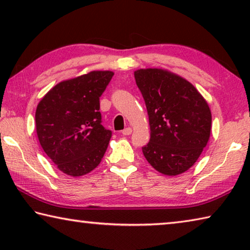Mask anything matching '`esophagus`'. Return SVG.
<instances>
[{"instance_id":"obj_1","label":"esophagus","mask_w":250,"mask_h":250,"mask_svg":"<svg viewBox=\"0 0 250 250\" xmlns=\"http://www.w3.org/2000/svg\"><path fill=\"white\" fill-rule=\"evenodd\" d=\"M131 133H132V129H131L130 126H128V128H125L124 131H122V134L124 135H129Z\"/></svg>"}]
</instances>
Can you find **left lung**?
<instances>
[{
    "mask_svg": "<svg viewBox=\"0 0 250 250\" xmlns=\"http://www.w3.org/2000/svg\"><path fill=\"white\" fill-rule=\"evenodd\" d=\"M146 105L150 142L142 147L147 162L164 175L188 171L209 140L211 113L193 84L161 68L134 71Z\"/></svg>",
    "mask_w": 250,
    "mask_h": 250,
    "instance_id": "1",
    "label": "left lung"
}]
</instances>
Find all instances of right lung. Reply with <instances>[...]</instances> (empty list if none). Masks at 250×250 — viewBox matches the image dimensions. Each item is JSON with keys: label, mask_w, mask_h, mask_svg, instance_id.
I'll return each instance as SVG.
<instances>
[{"label": "right lung", "mask_w": 250, "mask_h": 250, "mask_svg": "<svg viewBox=\"0 0 250 250\" xmlns=\"http://www.w3.org/2000/svg\"><path fill=\"white\" fill-rule=\"evenodd\" d=\"M113 76L94 70L54 86L37 104L36 132L42 147L62 173L82 176L99 166L111 131L101 125L99 97Z\"/></svg>", "instance_id": "obj_1"}]
</instances>
